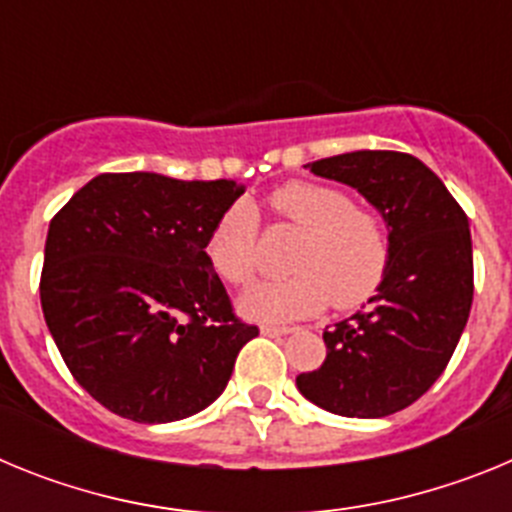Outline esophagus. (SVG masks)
Returning a JSON list of instances; mask_svg holds the SVG:
<instances>
[{"mask_svg": "<svg viewBox=\"0 0 512 512\" xmlns=\"http://www.w3.org/2000/svg\"><path fill=\"white\" fill-rule=\"evenodd\" d=\"M261 333L271 338H279V336H287L289 328H282V325H261Z\"/></svg>", "mask_w": 512, "mask_h": 512, "instance_id": "1", "label": "esophagus"}]
</instances>
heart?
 Segmentation results:
<instances>
[{
    "label": "heart",
    "instance_id": "heart-1",
    "mask_svg": "<svg viewBox=\"0 0 512 512\" xmlns=\"http://www.w3.org/2000/svg\"><path fill=\"white\" fill-rule=\"evenodd\" d=\"M271 210L302 230L292 253L295 274L253 287L243 295V315L264 323L310 318L325 305L338 310L364 305L379 289L390 264V241L372 210L351 194L320 182H289L271 194ZM210 264L225 282L246 287L259 274L256 217L233 205L217 217L207 238Z\"/></svg>",
    "mask_w": 512,
    "mask_h": 512
}]
</instances>
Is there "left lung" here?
Segmentation results:
<instances>
[{
    "instance_id": "8db88e82",
    "label": "left lung",
    "mask_w": 512,
    "mask_h": 512,
    "mask_svg": "<svg viewBox=\"0 0 512 512\" xmlns=\"http://www.w3.org/2000/svg\"><path fill=\"white\" fill-rule=\"evenodd\" d=\"M307 169L377 207L390 264L369 305L325 330L328 356L297 377V390L343 418H384L431 390L464 333L474 295L469 220L410 153H341Z\"/></svg>"
}]
</instances>
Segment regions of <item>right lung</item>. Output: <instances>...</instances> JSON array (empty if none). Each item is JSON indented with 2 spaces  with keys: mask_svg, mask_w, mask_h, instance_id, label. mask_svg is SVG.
<instances>
[{
  "mask_svg": "<svg viewBox=\"0 0 512 512\" xmlns=\"http://www.w3.org/2000/svg\"><path fill=\"white\" fill-rule=\"evenodd\" d=\"M246 189L153 171L99 174L51 220L40 305L76 382L135 423H171L223 395L256 325L212 269V225Z\"/></svg>",
  "mask_w": 512,
  "mask_h": 512,
  "instance_id": "1",
  "label": "right lung"
}]
</instances>
